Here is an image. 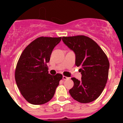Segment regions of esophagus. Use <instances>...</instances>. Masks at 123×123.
<instances>
[{
	"label": "esophagus",
	"instance_id": "34e87169",
	"mask_svg": "<svg viewBox=\"0 0 123 123\" xmlns=\"http://www.w3.org/2000/svg\"><path fill=\"white\" fill-rule=\"evenodd\" d=\"M62 79L63 80H68V79H69V77H67L66 76H63L62 77Z\"/></svg>",
	"mask_w": 123,
	"mask_h": 123
}]
</instances>
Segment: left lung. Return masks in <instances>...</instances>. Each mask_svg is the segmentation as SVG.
I'll use <instances>...</instances> for the list:
<instances>
[{
	"label": "left lung",
	"instance_id": "obj_1",
	"mask_svg": "<svg viewBox=\"0 0 123 123\" xmlns=\"http://www.w3.org/2000/svg\"><path fill=\"white\" fill-rule=\"evenodd\" d=\"M64 44L75 55L81 79L71 78L74 86L69 90L74 99L89 103L98 98L105 88L110 68L107 56L94 40L85 36L62 37Z\"/></svg>",
	"mask_w": 123,
	"mask_h": 123
}]
</instances>
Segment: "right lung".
I'll list each match as a JSON object with an SVG mask.
<instances>
[{"mask_svg": "<svg viewBox=\"0 0 123 123\" xmlns=\"http://www.w3.org/2000/svg\"><path fill=\"white\" fill-rule=\"evenodd\" d=\"M61 37H40L28 44L16 67L15 81L23 97L33 105L48 102L54 96L62 75L48 73L46 64Z\"/></svg>", "mask_w": 123, "mask_h": 123, "instance_id": "1", "label": "right lung"}]
</instances>
